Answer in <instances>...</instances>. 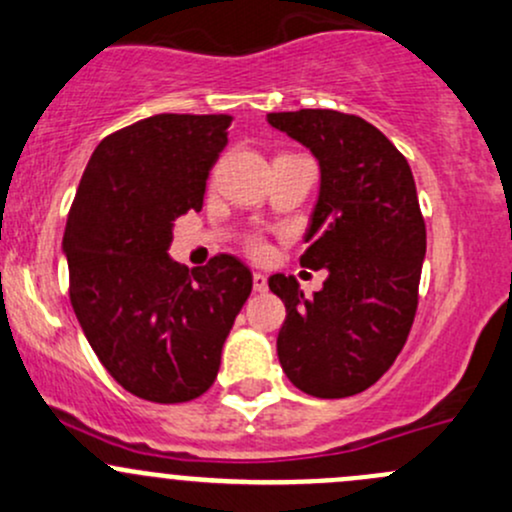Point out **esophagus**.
Wrapping results in <instances>:
<instances>
[{"label":"esophagus","mask_w":512,"mask_h":512,"mask_svg":"<svg viewBox=\"0 0 512 512\" xmlns=\"http://www.w3.org/2000/svg\"><path fill=\"white\" fill-rule=\"evenodd\" d=\"M252 287H255V292H267V277L262 272H255L252 274Z\"/></svg>","instance_id":"obj_1"}]
</instances>
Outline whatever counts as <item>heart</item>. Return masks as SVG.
<instances>
[{
  "mask_svg": "<svg viewBox=\"0 0 512 512\" xmlns=\"http://www.w3.org/2000/svg\"><path fill=\"white\" fill-rule=\"evenodd\" d=\"M252 250H255V252H260V245H252Z\"/></svg>",
  "mask_w": 512,
  "mask_h": 512,
  "instance_id": "1",
  "label": "heart"
}]
</instances>
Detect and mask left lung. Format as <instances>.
Returning <instances> with one entry per match:
<instances>
[{
	"mask_svg": "<svg viewBox=\"0 0 512 512\" xmlns=\"http://www.w3.org/2000/svg\"><path fill=\"white\" fill-rule=\"evenodd\" d=\"M267 122L319 159V201L301 267L328 272L314 299L304 297L294 277H270V289L287 306L279 363L306 395H358L395 363L417 311L427 228L412 169L358 115L270 112Z\"/></svg>",
	"mask_w": 512,
	"mask_h": 512,
	"instance_id": "obj_1",
	"label": "left lung"
}]
</instances>
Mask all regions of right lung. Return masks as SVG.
<instances>
[{"label":"right lung","instance_id":"right-lung-1","mask_svg":"<svg viewBox=\"0 0 512 512\" xmlns=\"http://www.w3.org/2000/svg\"><path fill=\"white\" fill-rule=\"evenodd\" d=\"M230 115H154L105 137L68 213L71 304L107 373L161 405L213 385L252 274L233 255L201 270L169 257L174 220L201 211Z\"/></svg>","mask_w":512,"mask_h":512}]
</instances>
